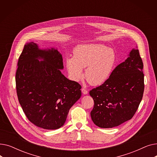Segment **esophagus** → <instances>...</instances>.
<instances>
[{"label":"esophagus","instance_id":"34e87169","mask_svg":"<svg viewBox=\"0 0 157 157\" xmlns=\"http://www.w3.org/2000/svg\"><path fill=\"white\" fill-rule=\"evenodd\" d=\"M81 92H82V93H83L84 95H86V94H88V90H86L85 88H81Z\"/></svg>","mask_w":157,"mask_h":157}]
</instances>
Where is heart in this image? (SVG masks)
I'll return each instance as SVG.
<instances>
[{"label": "heart", "instance_id": "1", "mask_svg": "<svg viewBox=\"0 0 157 157\" xmlns=\"http://www.w3.org/2000/svg\"><path fill=\"white\" fill-rule=\"evenodd\" d=\"M113 49L97 44L78 46L73 51V57L67 58L66 67L71 78L78 81L83 76L90 85H102L110 76L116 63Z\"/></svg>", "mask_w": 157, "mask_h": 157}]
</instances>
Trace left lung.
Segmentation results:
<instances>
[{
    "instance_id": "left-lung-1",
    "label": "left lung",
    "mask_w": 157,
    "mask_h": 157,
    "mask_svg": "<svg viewBox=\"0 0 157 157\" xmlns=\"http://www.w3.org/2000/svg\"><path fill=\"white\" fill-rule=\"evenodd\" d=\"M143 69L139 52L133 49L105 83L90 90L94 101L90 115L94 124L101 128H113L134 117L144 93Z\"/></svg>"
}]
</instances>
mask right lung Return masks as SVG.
<instances>
[{
    "label": "right lung",
    "instance_id": "obj_1",
    "mask_svg": "<svg viewBox=\"0 0 157 157\" xmlns=\"http://www.w3.org/2000/svg\"><path fill=\"white\" fill-rule=\"evenodd\" d=\"M63 65L57 49H39L33 42L24 46L19 57L16 72L18 101L28 120L44 129L63 126L81 95V86L61 73Z\"/></svg>",
    "mask_w": 157,
    "mask_h": 157
}]
</instances>
